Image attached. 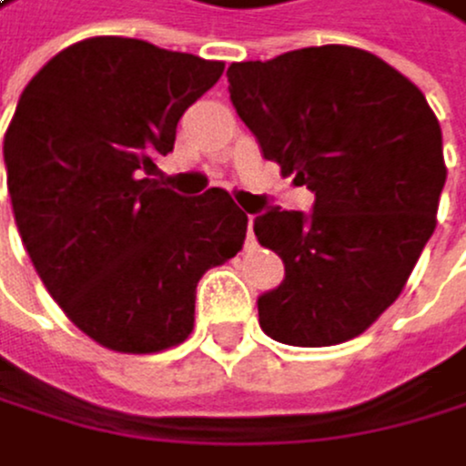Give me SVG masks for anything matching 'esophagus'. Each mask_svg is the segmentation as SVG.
<instances>
[{"label":"esophagus","instance_id":"34e87169","mask_svg":"<svg viewBox=\"0 0 466 466\" xmlns=\"http://www.w3.org/2000/svg\"><path fill=\"white\" fill-rule=\"evenodd\" d=\"M252 220H255V218H252V214H248V238H246V246H252V243H255V235H252Z\"/></svg>","mask_w":466,"mask_h":466}]
</instances>
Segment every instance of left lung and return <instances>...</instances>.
Segmentation results:
<instances>
[{"label":"left lung","mask_w":466,"mask_h":466,"mask_svg":"<svg viewBox=\"0 0 466 466\" xmlns=\"http://www.w3.org/2000/svg\"><path fill=\"white\" fill-rule=\"evenodd\" d=\"M228 94L266 160L315 194L309 214L266 208L260 246L286 278L258 298L289 347L358 338L395 303L435 231L447 180L441 126L392 65L350 45L231 62Z\"/></svg>","instance_id":"8db88e82"}]
</instances>
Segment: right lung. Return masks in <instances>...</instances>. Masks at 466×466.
<instances>
[{
	"mask_svg": "<svg viewBox=\"0 0 466 466\" xmlns=\"http://www.w3.org/2000/svg\"><path fill=\"white\" fill-rule=\"evenodd\" d=\"M220 74L223 62L143 39H82L27 82L7 126V194L36 275L114 352L183 343L200 278L243 248L248 218L228 191L186 200L154 180Z\"/></svg>",
	"mask_w": 466,
	"mask_h": 466,
	"instance_id": "right-lung-1",
	"label": "right lung"
}]
</instances>
